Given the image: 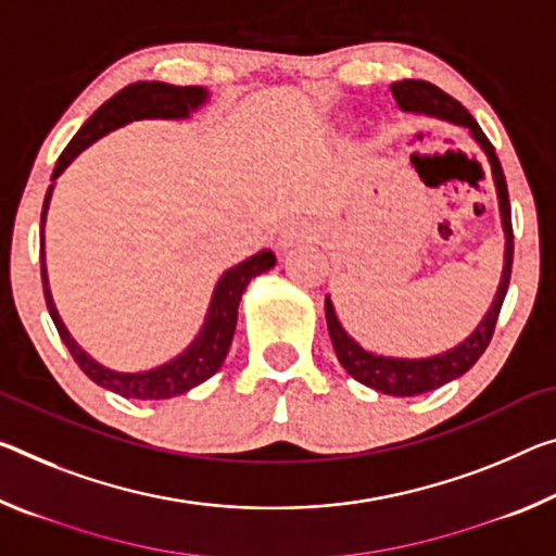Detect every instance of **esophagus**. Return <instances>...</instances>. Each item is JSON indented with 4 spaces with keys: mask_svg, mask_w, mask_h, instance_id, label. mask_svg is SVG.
Masks as SVG:
<instances>
[{
    "mask_svg": "<svg viewBox=\"0 0 556 556\" xmlns=\"http://www.w3.org/2000/svg\"><path fill=\"white\" fill-rule=\"evenodd\" d=\"M304 240H309V232H306L302 225H287L285 230L279 232V247H281V250H287V247H294V244L304 242Z\"/></svg>",
    "mask_w": 556,
    "mask_h": 556,
    "instance_id": "obj_1",
    "label": "esophagus"
}]
</instances>
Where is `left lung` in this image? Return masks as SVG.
<instances>
[{
    "label": "left lung",
    "instance_id": "obj_1",
    "mask_svg": "<svg viewBox=\"0 0 556 556\" xmlns=\"http://www.w3.org/2000/svg\"><path fill=\"white\" fill-rule=\"evenodd\" d=\"M395 103L401 105L403 111L410 113H426V116H435L443 121L457 123V126H465L470 130V136L478 140V146L484 151L492 167V180H495L497 190V205H500V219H502V232H505V264H502V277L497 294L492 299V306L488 314L482 316V321L475 326V331L463 343H457L455 349L445 351V354L428 356V358H393V356H378L366 351L364 346L349 337L346 329H343L337 312H333L331 299L326 296L324 312H326V324H329V337L333 343V351H337V358L341 366L346 368L349 376H354L358 383L368 386L378 393L386 395H418L435 391L440 386L455 381L465 371H470L475 366L488 343L495 333V324L502 309V302H505L507 287H509V275H513V254H515V237H513V213H509V195H507V182L505 173H502V165L495 155V148L482 134L468 109L460 101H455L453 96L440 91L438 86L428 81H416V78H405V81H395L391 86Z\"/></svg>",
    "mask_w": 556,
    "mask_h": 556
}]
</instances>
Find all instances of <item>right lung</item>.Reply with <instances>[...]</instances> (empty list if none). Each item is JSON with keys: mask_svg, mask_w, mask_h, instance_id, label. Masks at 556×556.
I'll return each instance as SVG.
<instances>
[{"mask_svg": "<svg viewBox=\"0 0 556 556\" xmlns=\"http://www.w3.org/2000/svg\"><path fill=\"white\" fill-rule=\"evenodd\" d=\"M205 101H207V88L202 86L138 81L121 88L113 99L105 101L101 109L96 111L81 128H78V134L72 138V143H68L64 148V153L59 155L54 173H51V180H56L59 175L72 165V161L78 153L86 151L88 146L96 143V140L103 138L105 134H111V130L126 126L130 121H143V118H188L190 113L198 111ZM51 192H54V185H49L47 198H43L41 235H39L43 299H47V309L51 314V319H54L59 337L66 343L68 354L74 356L78 368H81L93 383L103 386V389L118 393L123 399H138V401L173 399V395L188 393L202 381H207L210 376H215L219 371V366H223L227 351H230L235 326H237V306H240L242 292L254 277H260L262 271L275 267L277 262L275 252L262 250L257 254H252L250 260L240 262L237 267L227 269L225 275L219 277L213 292V302H210V309L205 316V324H202L195 341H192L182 354L170 358L163 366L151 368V371L121 374V371H113V368L101 366L99 361H93L81 346H78L64 326V321H61L54 299H51L47 262H43V223H47Z\"/></svg>", "mask_w": 556, "mask_h": 556, "instance_id": "right-lung-1", "label": "right lung"}]
</instances>
